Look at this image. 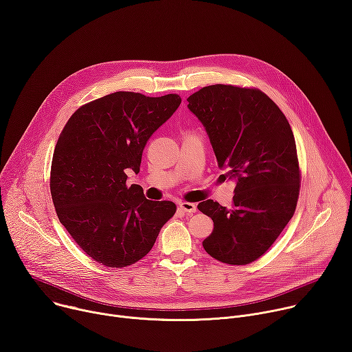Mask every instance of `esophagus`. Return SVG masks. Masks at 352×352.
I'll use <instances>...</instances> for the list:
<instances>
[{
	"instance_id": "1",
	"label": "esophagus",
	"mask_w": 352,
	"mask_h": 352,
	"mask_svg": "<svg viewBox=\"0 0 352 352\" xmlns=\"http://www.w3.org/2000/svg\"><path fill=\"white\" fill-rule=\"evenodd\" d=\"M179 208H180L182 211L187 212V214H193V212H196V210H197V206H196L195 203H187V201H182V203H179Z\"/></svg>"
}]
</instances>
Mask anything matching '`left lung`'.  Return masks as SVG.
<instances>
[{
	"label": "left lung",
	"instance_id": "obj_1",
	"mask_svg": "<svg viewBox=\"0 0 352 352\" xmlns=\"http://www.w3.org/2000/svg\"><path fill=\"white\" fill-rule=\"evenodd\" d=\"M187 101L208 133L219 166L236 179L230 208L212 200L197 206L214 223L203 247L223 263L248 265L272 247L299 199L302 173L290 124L254 87L212 85Z\"/></svg>",
	"mask_w": 352,
	"mask_h": 352
}]
</instances>
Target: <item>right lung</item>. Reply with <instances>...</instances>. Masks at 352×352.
I'll list each match as a JSON object with an SVG mask.
<instances>
[{
	"mask_svg": "<svg viewBox=\"0 0 352 352\" xmlns=\"http://www.w3.org/2000/svg\"><path fill=\"white\" fill-rule=\"evenodd\" d=\"M179 94L146 97L117 91L93 100L69 118L50 168V195L59 221L93 261L125 267L142 259L176 212L126 184L140 172L152 133L177 110Z\"/></svg>",
	"mask_w": 352,
	"mask_h": 352,
	"instance_id": "1",
	"label": "right lung"
}]
</instances>
